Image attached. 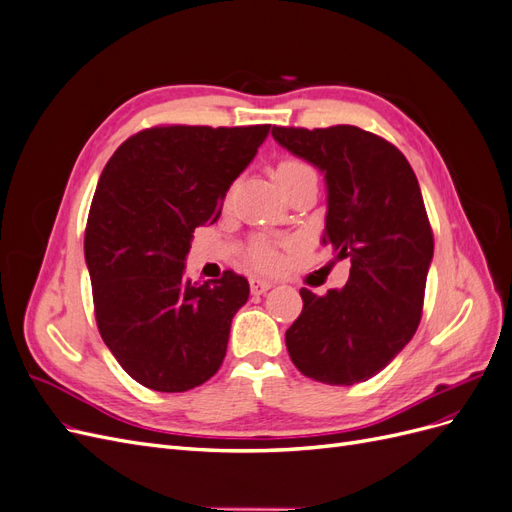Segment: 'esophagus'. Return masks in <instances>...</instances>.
I'll use <instances>...</instances> for the list:
<instances>
[{"instance_id":"1","label":"esophagus","mask_w":512,"mask_h":512,"mask_svg":"<svg viewBox=\"0 0 512 512\" xmlns=\"http://www.w3.org/2000/svg\"><path fill=\"white\" fill-rule=\"evenodd\" d=\"M269 288H273V282L260 280V277H250V290H252V294H262V292H267Z\"/></svg>"}]
</instances>
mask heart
I'll return each mask as SVG.
<instances>
[{"label": "heart", "mask_w": 512, "mask_h": 512, "mask_svg": "<svg viewBox=\"0 0 512 512\" xmlns=\"http://www.w3.org/2000/svg\"><path fill=\"white\" fill-rule=\"evenodd\" d=\"M275 175H277V181H280L284 192H290L292 188H297V185L307 183V181L316 183V179H318L314 166L297 156H284L277 160ZM245 256H247V262L260 271H273L280 267V260H282L280 252H277V247L265 239L250 241V245L245 247Z\"/></svg>", "instance_id": "obj_1"}]
</instances>
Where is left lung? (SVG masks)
I'll return each mask as SVG.
<instances>
[{
    "instance_id": "obj_1",
    "label": "left lung",
    "mask_w": 512,
    "mask_h": 512,
    "mask_svg": "<svg viewBox=\"0 0 512 512\" xmlns=\"http://www.w3.org/2000/svg\"><path fill=\"white\" fill-rule=\"evenodd\" d=\"M282 147L318 166L329 190L322 243L350 260L342 290L301 288L303 312L286 348L303 376L352 386L404 350L423 316L433 232L410 162L356 126H273Z\"/></svg>"
}]
</instances>
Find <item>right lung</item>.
Wrapping results in <instances>:
<instances>
[{"mask_svg":"<svg viewBox=\"0 0 512 512\" xmlns=\"http://www.w3.org/2000/svg\"><path fill=\"white\" fill-rule=\"evenodd\" d=\"M269 128H145L102 170L85 228L96 322L117 363L151 391H190L224 361L250 284L235 271L192 282L183 260Z\"/></svg>","mask_w":512,"mask_h":512,"instance_id":"right-lung-1","label":"right lung"}]
</instances>
